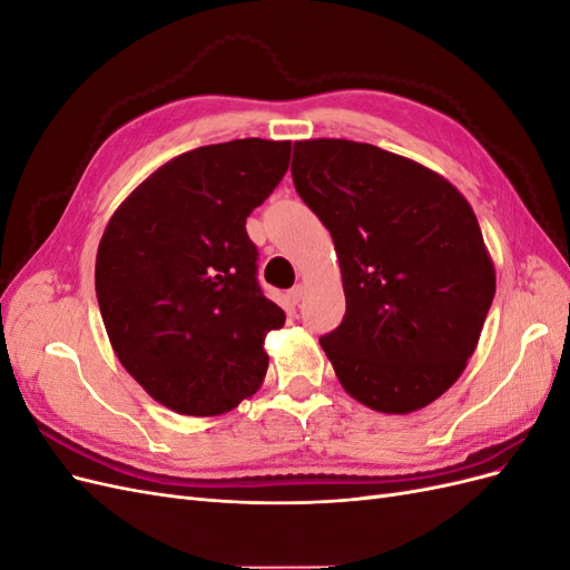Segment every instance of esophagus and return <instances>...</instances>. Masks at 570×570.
Wrapping results in <instances>:
<instances>
[{
	"label": "esophagus",
	"instance_id": "1",
	"mask_svg": "<svg viewBox=\"0 0 570 570\" xmlns=\"http://www.w3.org/2000/svg\"><path fill=\"white\" fill-rule=\"evenodd\" d=\"M289 299H292V304H299L302 299H304V285H295L289 289Z\"/></svg>",
	"mask_w": 570,
	"mask_h": 570
}]
</instances>
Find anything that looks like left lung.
Masks as SVG:
<instances>
[{
	"instance_id": "1",
	"label": "left lung",
	"mask_w": 570,
	"mask_h": 570,
	"mask_svg": "<svg viewBox=\"0 0 570 570\" xmlns=\"http://www.w3.org/2000/svg\"><path fill=\"white\" fill-rule=\"evenodd\" d=\"M292 180L340 258L347 312L321 347L342 387L383 413L435 402L494 297L471 204L430 168L352 140L295 142Z\"/></svg>"
}]
</instances>
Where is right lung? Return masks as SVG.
I'll return each mask as SVG.
<instances>
[{"mask_svg": "<svg viewBox=\"0 0 570 570\" xmlns=\"http://www.w3.org/2000/svg\"><path fill=\"white\" fill-rule=\"evenodd\" d=\"M289 166V142L233 140L164 164L101 235L95 287L120 364L185 416H218L262 385L285 323L256 278L247 216Z\"/></svg>", "mask_w": 570, "mask_h": 570, "instance_id": "1", "label": "right lung"}]
</instances>
